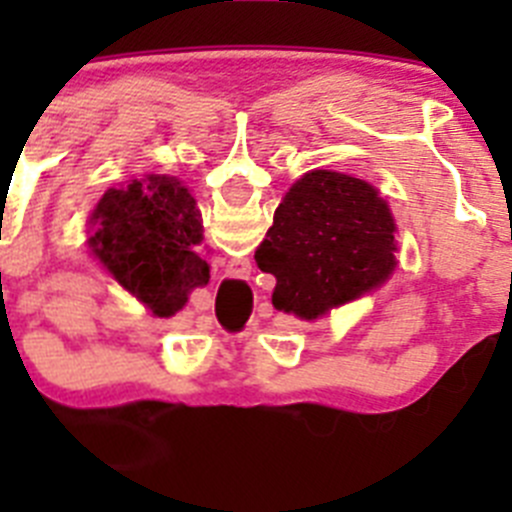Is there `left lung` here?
Returning <instances> with one entry per match:
<instances>
[{
  "label": "left lung",
  "mask_w": 512,
  "mask_h": 512,
  "mask_svg": "<svg viewBox=\"0 0 512 512\" xmlns=\"http://www.w3.org/2000/svg\"><path fill=\"white\" fill-rule=\"evenodd\" d=\"M395 220L377 189L338 171H310L284 194L256 264L277 277V310L312 320L356 300L395 269Z\"/></svg>",
  "instance_id": "8db88e82"
}]
</instances>
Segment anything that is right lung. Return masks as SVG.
<instances>
[{
    "label": "right lung",
    "instance_id": "obj_1",
    "mask_svg": "<svg viewBox=\"0 0 512 512\" xmlns=\"http://www.w3.org/2000/svg\"><path fill=\"white\" fill-rule=\"evenodd\" d=\"M92 220V251L158 318L174 315L189 289L210 279V266L194 251L202 238L200 212L192 194L171 176L110 189Z\"/></svg>",
    "mask_w": 512,
    "mask_h": 512
}]
</instances>
